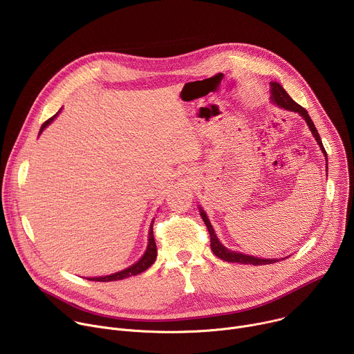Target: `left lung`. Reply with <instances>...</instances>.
Here are the masks:
<instances>
[{"instance_id": "left-lung-1", "label": "left lung", "mask_w": 354, "mask_h": 354, "mask_svg": "<svg viewBox=\"0 0 354 354\" xmlns=\"http://www.w3.org/2000/svg\"><path fill=\"white\" fill-rule=\"evenodd\" d=\"M272 100H273L274 104H277L280 108H284V109L291 111V112H297V113H299L302 118L306 119L307 124L310 126V130L313 131L314 137L317 138V141H318V144H319V147H321V149H322V153H324L325 157H326V151H325V148H324L322 140H321L319 133H318V130H317L314 122L311 120L308 112H307L304 108H302L301 105H298L297 102H294V100L290 97V95L284 91V88H283L280 84H277V82H272ZM200 216H201V218L205 220V224H206V227H207V230H209V234H210V246H212L213 254H214L217 258H220V259H223V261H225V262H230V263H243V265H269V263H276V262L280 261V259H259V258H255V257H249V255L238 254V252H234V250L227 249V248L217 239V236H216V234H214V230H213V227H212V224H210V221H209L206 213H205L203 210H200Z\"/></svg>"}]
</instances>
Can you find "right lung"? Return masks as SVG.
Instances as JSON below:
<instances>
[{"label":"right lung","instance_id":"1","mask_svg":"<svg viewBox=\"0 0 354 354\" xmlns=\"http://www.w3.org/2000/svg\"><path fill=\"white\" fill-rule=\"evenodd\" d=\"M56 118L52 116L48 120H46L43 124H41V129H40V133L44 130V127L52 122L53 119ZM153 225H154V221L151 223V228H149V236H148V246H147V250L145 254L142 255V258L134 263L133 266L122 270V272H118L115 274H111V276H105V277H89L88 280H95V281H116V280H123V279H127V277H131V276H136V274H140L141 272L147 270L151 265H153L156 262V258H157V245H156V239H154V232H153Z\"/></svg>","mask_w":354,"mask_h":354}]
</instances>
